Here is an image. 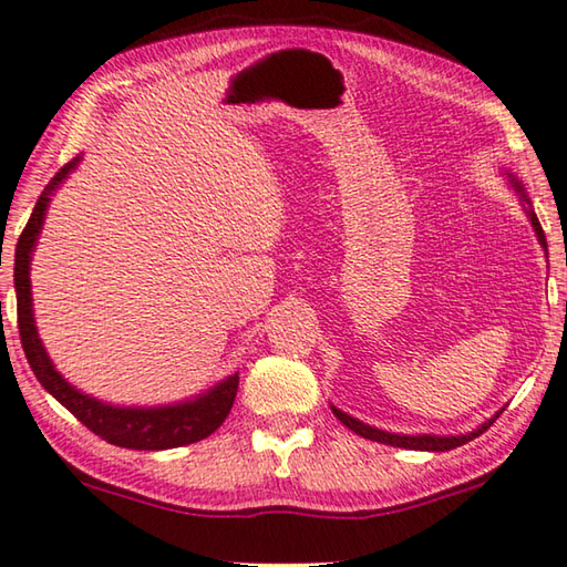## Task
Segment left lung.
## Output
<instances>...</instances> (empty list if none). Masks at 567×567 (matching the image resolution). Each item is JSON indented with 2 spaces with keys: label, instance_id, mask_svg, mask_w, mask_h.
I'll use <instances>...</instances> for the list:
<instances>
[{
  "label": "left lung",
  "instance_id": "8db88e82",
  "mask_svg": "<svg viewBox=\"0 0 567 567\" xmlns=\"http://www.w3.org/2000/svg\"><path fill=\"white\" fill-rule=\"evenodd\" d=\"M515 182V179H513ZM515 187L523 192V187H520V182H515ZM525 197V195H523ZM530 205V203H527ZM527 217H530V223H533V227H535V235H537V239H540V245L548 249V243H545V233H543V227H540V223H537V217H535V213H533V207H527ZM505 410V408H503ZM503 410L501 412H495V417H491L485 422V425H480L475 433H467V435H457V437H437V435H395V433H385V430H375V427H370V425H364V422H360V420H354V417H350V415H344V412H340L338 408H332V412H334V417H338L342 425H348L352 433H358V435H362V437H368V440H375V443H385V445H392V447H405V450H433V453H445V450H453V447H460V445H465V443H470V440H475L477 435H483L487 427L493 425V422L503 415Z\"/></svg>",
  "mask_w": 567,
  "mask_h": 567
}]
</instances>
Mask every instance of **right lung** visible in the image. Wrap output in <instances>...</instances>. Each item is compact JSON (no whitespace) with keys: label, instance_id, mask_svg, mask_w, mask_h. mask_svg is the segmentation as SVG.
Listing matches in <instances>:
<instances>
[{"label":"right lung","instance_id":"add662e5","mask_svg":"<svg viewBox=\"0 0 567 567\" xmlns=\"http://www.w3.org/2000/svg\"><path fill=\"white\" fill-rule=\"evenodd\" d=\"M80 159H72L70 165H64L56 175L50 179V185L37 199L32 209V217L27 227L22 229L14 252V287H17V328L19 340L30 362L37 380L42 382V388L54 395L62 405L72 412V415L87 425L94 435L107 440L110 445L130 447V450H169L182 447L197 440H205L213 435L215 430L223 425L229 410L235 405V395L239 388V375L235 372L233 378L219 382L207 395L182 402V405H167V408H114L104 405V402L94 400L90 395H82L80 390H74L70 382H64L60 372L54 370V364L47 358L40 338H37L34 318H32V292H30V260L32 249L40 235L47 205L54 187L66 177V172L74 169Z\"/></svg>","mask_w":567,"mask_h":567}]
</instances>
